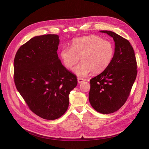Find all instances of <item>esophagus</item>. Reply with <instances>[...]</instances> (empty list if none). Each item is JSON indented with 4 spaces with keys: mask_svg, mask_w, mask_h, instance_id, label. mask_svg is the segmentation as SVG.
I'll return each instance as SVG.
<instances>
[{
    "mask_svg": "<svg viewBox=\"0 0 149 149\" xmlns=\"http://www.w3.org/2000/svg\"><path fill=\"white\" fill-rule=\"evenodd\" d=\"M85 81H86V79H84V78H78V82L79 84L80 83H82L83 82H84Z\"/></svg>",
    "mask_w": 149,
    "mask_h": 149,
    "instance_id": "1",
    "label": "esophagus"
}]
</instances>
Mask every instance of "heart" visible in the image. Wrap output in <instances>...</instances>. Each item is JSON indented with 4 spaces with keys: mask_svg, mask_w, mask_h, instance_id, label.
<instances>
[{
    "mask_svg": "<svg viewBox=\"0 0 149 149\" xmlns=\"http://www.w3.org/2000/svg\"><path fill=\"white\" fill-rule=\"evenodd\" d=\"M114 55V47L112 42L96 35L74 39L71 48H63L60 54L63 65L68 69H72L81 58V62L73 71L82 77L91 71L94 74L102 72L110 65Z\"/></svg>",
    "mask_w": 149,
    "mask_h": 149,
    "instance_id": "heart-1",
    "label": "heart"
}]
</instances>
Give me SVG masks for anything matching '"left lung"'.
I'll list each match as a JSON object with an SVG mask.
<instances>
[{"label":"left lung","mask_w":149,"mask_h":149,"mask_svg":"<svg viewBox=\"0 0 149 149\" xmlns=\"http://www.w3.org/2000/svg\"><path fill=\"white\" fill-rule=\"evenodd\" d=\"M100 32L113 38L114 55L109 67L90 79L89 101L97 112L110 114L119 110L128 98L137 77V62L128 40L112 31Z\"/></svg>","instance_id":"1"}]
</instances>
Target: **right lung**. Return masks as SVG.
Instances as JSON below:
<instances>
[{
    "instance_id": "1",
    "label": "right lung",
    "mask_w": 149,
    "mask_h": 149,
    "mask_svg": "<svg viewBox=\"0 0 149 149\" xmlns=\"http://www.w3.org/2000/svg\"><path fill=\"white\" fill-rule=\"evenodd\" d=\"M59 44L57 35L35 36L19 48L14 59L17 91L33 113L49 120L66 112L69 94L78 83L58 58Z\"/></svg>"
}]
</instances>
